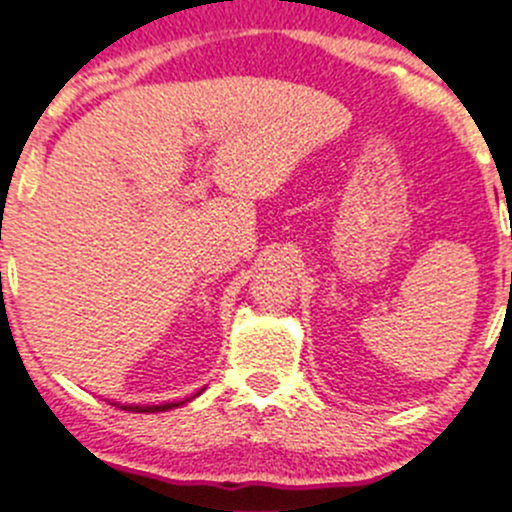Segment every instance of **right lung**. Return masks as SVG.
<instances>
[{
  "label": "right lung",
  "mask_w": 512,
  "mask_h": 512,
  "mask_svg": "<svg viewBox=\"0 0 512 512\" xmlns=\"http://www.w3.org/2000/svg\"><path fill=\"white\" fill-rule=\"evenodd\" d=\"M198 396V394H195ZM188 401V399H185ZM185 401H170V404H160V406H121L123 411H136V414H156V411H168L175 409V406H183Z\"/></svg>",
  "instance_id": "obj_1"
}]
</instances>
